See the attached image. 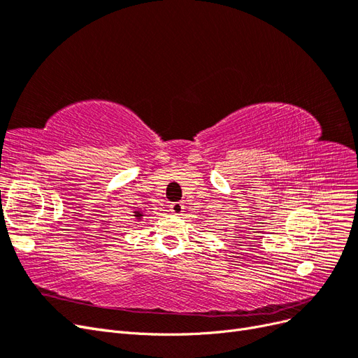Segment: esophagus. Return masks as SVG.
<instances>
[{
    "mask_svg": "<svg viewBox=\"0 0 358 358\" xmlns=\"http://www.w3.org/2000/svg\"><path fill=\"white\" fill-rule=\"evenodd\" d=\"M183 209H185V204L180 203V201H176V203H171L170 204V212L175 213V215H182Z\"/></svg>",
    "mask_w": 358,
    "mask_h": 358,
    "instance_id": "1",
    "label": "esophagus"
}]
</instances>
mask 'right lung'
<instances>
[{
  "instance_id": "add662e5",
  "label": "right lung",
  "mask_w": 358,
  "mask_h": 358,
  "mask_svg": "<svg viewBox=\"0 0 358 358\" xmlns=\"http://www.w3.org/2000/svg\"><path fill=\"white\" fill-rule=\"evenodd\" d=\"M134 216H136L137 220H140V218H142V216H143V213L140 212V210H136V212H134Z\"/></svg>"
}]
</instances>
